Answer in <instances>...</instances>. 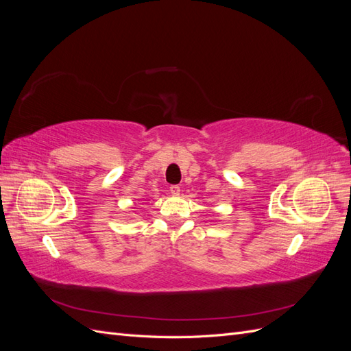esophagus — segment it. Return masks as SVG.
I'll return each mask as SVG.
<instances>
[{
  "label": "esophagus",
  "instance_id": "obj_1",
  "mask_svg": "<svg viewBox=\"0 0 351 351\" xmlns=\"http://www.w3.org/2000/svg\"><path fill=\"white\" fill-rule=\"evenodd\" d=\"M169 193H171L173 196L180 195V187L178 186H171V187H169Z\"/></svg>",
  "mask_w": 351,
  "mask_h": 351
}]
</instances>
